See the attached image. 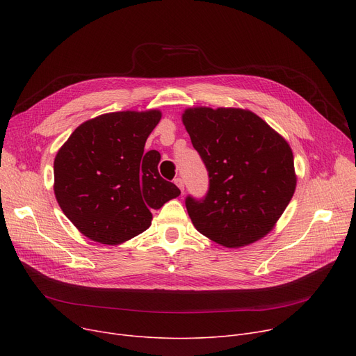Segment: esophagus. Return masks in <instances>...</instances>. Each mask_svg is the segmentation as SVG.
Listing matches in <instances>:
<instances>
[{
	"mask_svg": "<svg viewBox=\"0 0 356 356\" xmlns=\"http://www.w3.org/2000/svg\"><path fill=\"white\" fill-rule=\"evenodd\" d=\"M175 183H176V186H177V188H179L181 192L184 191V181H183L181 177H176V179H175Z\"/></svg>",
	"mask_w": 356,
	"mask_h": 356,
	"instance_id": "34e87169",
	"label": "esophagus"
}]
</instances>
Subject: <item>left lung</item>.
<instances>
[{
  "label": "left lung",
  "mask_w": 356,
  "mask_h": 356,
  "mask_svg": "<svg viewBox=\"0 0 356 356\" xmlns=\"http://www.w3.org/2000/svg\"><path fill=\"white\" fill-rule=\"evenodd\" d=\"M181 118L209 177L207 195L184 200L195 228L228 248L267 235L296 189L287 141L245 109L191 108Z\"/></svg>",
  "instance_id": "1"
}]
</instances>
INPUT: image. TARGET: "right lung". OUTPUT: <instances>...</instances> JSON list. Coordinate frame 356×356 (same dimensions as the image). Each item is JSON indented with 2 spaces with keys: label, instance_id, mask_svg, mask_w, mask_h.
<instances>
[{
  "label": "right lung",
  "instance_id": "obj_1",
  "mask_svg": "<svg viewBox=\"0 0 356 356\" xmlns=\"http://www.w3.org/2000/svg\"><path fill=\"white\" fill-rule=\"evenodd\" d=\"M160 111L111 112L73 131L54 159V195L85 236L118 245L152 225V209L180 195L144 145Z\"/></svg>",
  "mask_w": 356,
  "mask_h": 356
}]
</instances>
